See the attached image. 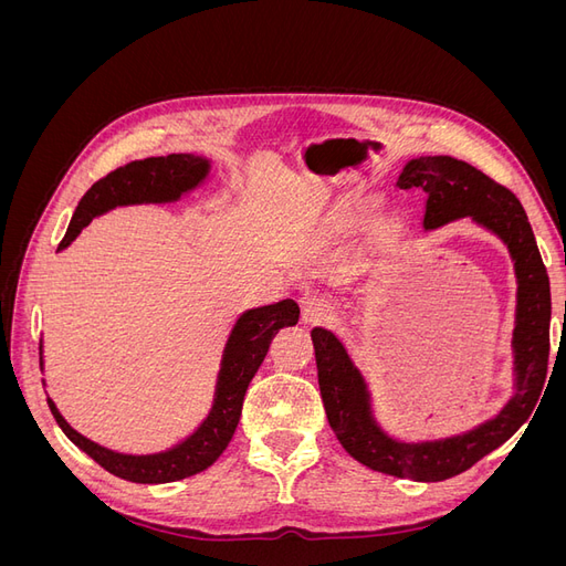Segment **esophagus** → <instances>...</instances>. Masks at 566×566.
I'll return each instance as SVG.
<instances>
[{
  "mask_svg": "<svg viewBox=\"0 0 566 566\" xmlns=\"http://www.w3.org/2000/svg\"><path fill=\"white\" fill-rule=\"evenodd\" d=\"M333 318V304L321 297V295H306L302 300V321L306 325H316V323H325Z\"/></svg>",
  "mask_w": 566,
  "mask_h": 566,
  "instance_id": "esophagus-1",
  "label": "esophagus"
}]
</instances>
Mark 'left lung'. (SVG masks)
<instances>
[{
    "mask_svg": "<svg viewBox=\"0 0 566 566\" xmlns=\"http://www.w3.org/2000/svg\"><path fill=\"white\" fill-rule=\"evenodd\" d=\"M397 184L424 191V229L472 217L507 245L517 276L512 333L515 394L499 416L470 432L418 443L397 441L375 422L361 370L354 366L342 342L325 328L312 331L318 387L333 432L354 460L413 482H443L499 449L534 413L551 356V281L522 202L510 188L495 184L476 167L451 156H422L403 167Z\"/></svg>",
    "mask_w": 566,
    "mask_h": 566,
    "instance_id": "1",
    "label": "left lung"
}]
</instances>
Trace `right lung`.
<instances>
[{"mask_svg":"<svg viewBox=\"0 0 566 566\" xmlns=\"http://www.w3.org/2000/svg\"><path fill=\"white\" fill-rule=\"evenodd\" d=\"M208 172L210 163L205 158L191 156V153H172V156L167 158H146L134 160L125 167H117L115 172L98 179L90 191L84 193L71 219V227H67L63 241L59 243V250L71 245L94 217L119 208V205L179 200L181 193L196 188L205 177H208ZM297 318L300 306L293 300L256 306V310H248L245 314H241L227 339L224 354H221L214 401L208 418L200 422V427L191 437H186L169 451L150 455L115 453L75 432L59 413L56 403L51 399H46V403L65 437L71 439L77 449L94 458L101 468L119 479H127V482L136 484H165L193 476L202 470H208L229 447L238 420H241L248 385L254 378L256 368L262 366L273 335L285 328V325H295Z\"/></svg>","mask_w":566,"mask_h":566,"instance_id":"obj_1","label":"right lung"}]
</instances>
